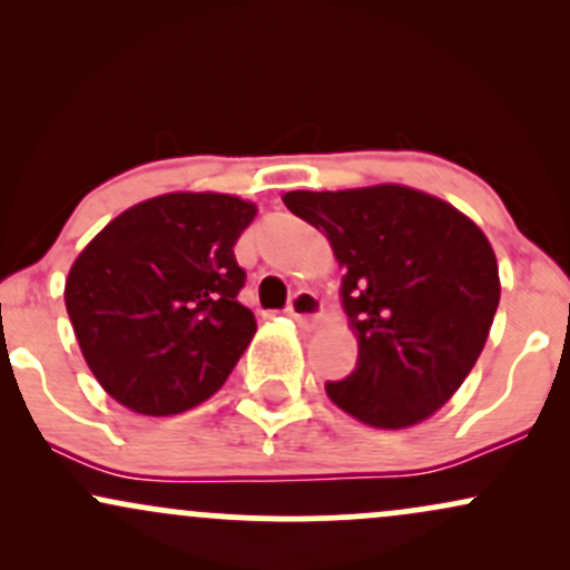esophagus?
I'll list each match as a JSON object with an SVG mask.
<instances>
[{"mask_svg": "<svg viewBox=\"0 0 570 570\" xmlns=\"http://www.w3.org/2000/svg\"><path fill=\"white\" fill-rule=\"evenodd\" d=\"M289 316L297 324H303V326H307V330H313V326L322 322V316H324L322 297H318V294H313V292H297L292 297V303H289Z\"/></svg>", "mask_w": 570, "mask_h": 570, "instance_id": "1", "label": "esophagus"}]
</instances>
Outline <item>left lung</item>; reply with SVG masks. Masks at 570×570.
Returning a JSON list of instances; mask_svg holds the SVG:
<instances>
[{
	"mask_svg": "<svg viewBox=\"0 0 570 570\" xmlns=\"http://www.w3.org/2000/svg\"><path fill=\"white\" fill-rule=\"evenodd\" d=\"M326 235L356 370L326 383L340 410L372 429H410L450 402L490 335L501 281L488 235L448 200L404 185L284 195Z\"/></svg>",
	"mask_w": 570,
	"mask_h": 570,
	"instance_id": "1",
	"label": "left lung"
}]
</instances>
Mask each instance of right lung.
<instances>
[{
    "label": "right lung",
    "instance_id": "right-lung-1",
    "mask_svg": "<svg viewBox=\"0 0 570 570\" xmlns=\"http://www.w3.org/2000/svg\"><path fill=\"white\" fill-rule=\"evenodd\" d=\"M257 217L225 193L126 208L71 265L63 303L101 389L139 415H179L225 385L257 322L238 303L235 240Z\"/></svg>",
    "mask_w": 570,
    "mask_h": 570
}]
</instances>
